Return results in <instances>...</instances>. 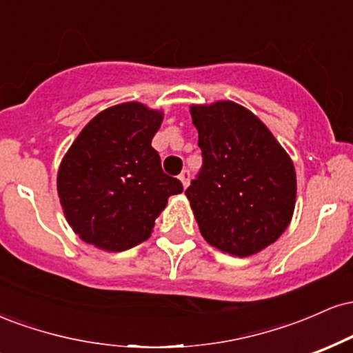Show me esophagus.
<instances>
[{"label": "esophagus", "instance_id": "obj_1", "mask_svg": "<svg viewBox=\"0 0 353 353\" xmlns=\"http://www.w3.org/2000/svg\"><path fill=\"white\" fill-rule=\"evenodd\" d=\"M179 179L182 182V185H184V188H188L189 179H190V171H189V169H184V171L179 174Z\"/></svg>", "mask_w": 353, "mask_h": 353}]
</instances>
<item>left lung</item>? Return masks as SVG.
Segmentation results:
<instances>
[{
	"label": "left lung",
	"mask_w": 353,
	"mask_h": 353,
	"mask_svg": "<svg viewBox=\"0 0 353 353\" xmlns=\"http://www.w3.org/2000/svg\"><path fill=\"white\" fill-rule=\"evenodd\" d=\"M190 116L202 168L185 196L202 237L237 257L261 252L292 219V159L257 116L232 101L190 106Z\"/></svg>",
	"instance_id": "8db88e82"
}]
</instances>
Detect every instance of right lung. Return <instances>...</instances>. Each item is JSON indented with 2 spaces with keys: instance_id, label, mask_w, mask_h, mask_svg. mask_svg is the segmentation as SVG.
<instances>
[{
  "instance_id": "1",
  "label": "right lung",
  "mask_w": 353,
  "mask_h": 353,
  "mask_svg": "<svg viewBox=\"0 0 353 353\" xmlns=\"http://www.w3.org/2000/svg\"><path fill=\"white\" fill-rule=\"evenodd\" d=\"M163 112L141 103L104 109L84 125L58 171L64 216L88 244L109 252L149 239L168 199L182 192L151 145Z\"/></svg>"
}]
</instances>
